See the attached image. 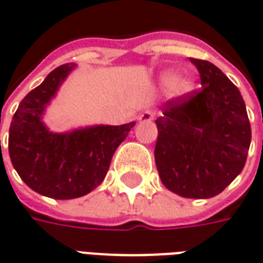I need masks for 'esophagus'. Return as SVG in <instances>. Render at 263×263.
I'll use <instances>...</instances> for the list:
<instances>
[{
	"mask_svg": "<svg viewBox=\"0 0 263 263\" xmlns=\"http://www.w3.org/2000/svg\"><path fill=\"white\" fill-rule=\"evenodd\" d=\"M154 117H156V113L152 110H144L141 113L140 116H139V122L140 123H148L153 122L154 120Z\"/></svg>",
	"mask_w": 263,
	"mask_h": 263,
	"instance_id": "esophagus-1",
	"label": "esophagus"
}]
</instances>
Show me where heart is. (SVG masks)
Returning <instances> with one entry per match:
<instances>
[{"instance_id":"heart-1","label":"heart","mask_w":263,"mask_h":263,"mask_svg":"<svg viewBox=\"0 0 263 263\" xmlns=\"http://www.w3.org/2000/svg\"><path fill=\"white\" fill-rule=\"evenodd\" d=\"M161 83L164 86L170 87V92L174 96H185L194 89V82L191 81L187 76H174L170 73H165L161 78Z\"/></svg>"}]
</instances>
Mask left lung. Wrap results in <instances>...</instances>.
I'll use <instances>...</instances> for the list:
<instances>
[{"label": "left lung", "mask_w": 263, "mask_h": 263, "mask_svg": "<svg viewBox=\"0 0 263 263\" xmlns=\"http://www.w3.org/2000/svg\"><path fill=\"white\" fill-rule=\"evenodd\" d=\"M201 90L163 106L154 158L165 188L184 198H211L247 161L251 124L238 87L208 61L193 59Z\"/></svg>", "instance_id": "left-lung-1"}]
</instances>
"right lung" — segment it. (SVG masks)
<instances>
[{
  "label": "right lung",
  "mask_w": 263,
  "mask_h": 263,
  "mask_svg": "<svg viewBox=\"0 0 263 263\" xmlns=\"http://www.w3.org/2000/svg\"><path fill=\"white\" fill-rule=\"evenodd\" d=\"M73 69V63L53 69L22 99L9 126L8 152L18 176L35 193L55 200L83 197L100 185L116 148L136 124H96L66 133L46 127V106Z\"/></svg>",
  "instance_id": "obj_1"
}]
</instances>
